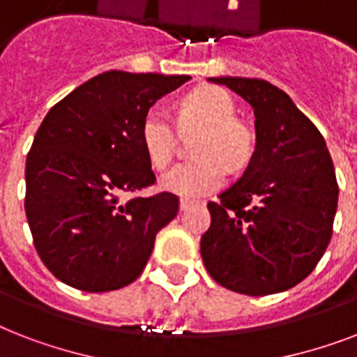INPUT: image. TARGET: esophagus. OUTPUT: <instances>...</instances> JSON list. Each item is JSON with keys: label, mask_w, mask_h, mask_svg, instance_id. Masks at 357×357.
<instances>
[{"label": "esophagus", "mask_w": 357, "mask_h": 357, "mask_svg": "<svg viewBox=\"0 0 357 357\" xmlns=\"http://www.w3.org/2000/svg\"><path fill=\"white\" fill-rule=\"evenodd\" d=\"M190 206H195V200H189V198H181V200H179V209H181V211L189 209Z\"/></svg>", "instance_id": "obj_1"}]
</instances>
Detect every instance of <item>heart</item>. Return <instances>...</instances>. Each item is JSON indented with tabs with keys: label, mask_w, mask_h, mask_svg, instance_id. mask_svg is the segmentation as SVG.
I'll list each match as a JSON object with an SVG mask.
<instances>
[{
	"label": "heart",
	"mask_w": 357,
	"mask_h": 357,
	"mask_svg": "<svg viewBox=\"0 0 357 357\" xmlns=\"http://www.w3.org/2000/svg\"><path fill=\"white\" fill-rule=\"evenodd\" d=\"M235 103L218 86H198L179 102L178 126L183 131L200 128L195 144L198 159L172 168L161 179L167 192L196 198L217 190L226 179V165L231 170L246 167L254 155V131L235 119ZM140 142L155 168L170 165L176 146V128L161 109H150L140 123Z\"/></svg>",
	"instance_id": "b5f03b06"
}]
</instances>
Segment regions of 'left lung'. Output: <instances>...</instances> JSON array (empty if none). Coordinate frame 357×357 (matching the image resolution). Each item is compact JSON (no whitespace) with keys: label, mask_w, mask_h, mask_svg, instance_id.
Masks as SVG:
<instances>
[{"label":"left lung","mask_w":357,"mask_h":357,"mask_svg":"<svg viewBox=\"0 0 357 357\" xmlns=\"http://www.w3.org/2000/svg\"><path fill=\"white\" fill-rule=\"evenodd\" d=\"M252 105L255 150L229 189L209 202L202 235L207 272L250 296L287 291L310 276L326 252L339 187L321 131L268 81L209 77Z\"/></svg>","instance_id":"8db88e82"}]
</instances>
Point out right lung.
<instances>
[{"mask_svg":"<svg viewBox=\"0 0 357 357\" xmlns=\"http://www.w3.org/2000/svg\"><path fill=\"white\" fill-rule=\"evenodd\" d=\"M189 75L109 70L50 109L25 162V215L42 263L86 293L126 287L144 271L178 196L120 200L155 183L140 142L153 103Z\"/></svg>","mask_w":357,"mask_h":357,"instance_id":"1","label":"right lung"}]
</instances>
